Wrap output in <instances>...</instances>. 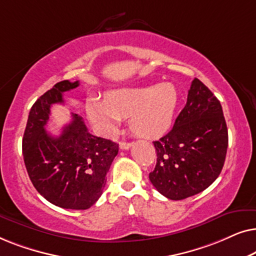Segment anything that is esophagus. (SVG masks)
Listing matches in <instances>:
<instances>
[{
	"mask_svg": "<svg viewBox=\"0 0 256 256\" xmlns=\"http://www.w3.org/2000/svg\"><path fill=\"white\" fill-rule=\"evenodd\" d=\"M130 146H132V143L124 142V141L120 142V149H122V150H128Z\"/></svg>",
	"mask_w": 256,
	"mask_h": 256,
	"instance_id": "1",
	"label": "esophagus"
}]
</instances>
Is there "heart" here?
Returning <instances> with one entry per match:
<instances>
[{"instance_id":"obj_1","label":"heart","mask_w":256,"mask_h":256,"mask_svg":"<svg viewBox=\"0 0 256 256\" xmlns=\"http://www.w3.org/2000/svg\"><path fill=\"white\" fill-rule=\"evenodd\" d=\"M178 92L171 84L127 87L112 90L106 99L90 98L86 102L90 121L104 135H113L122 118H129L135 135L154 138L166 134L172 124Z\"/></svg>"}]
</instances>
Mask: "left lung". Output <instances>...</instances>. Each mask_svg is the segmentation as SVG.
I'll return each instance as SVG.
<instances>
[{
	"instance_id": "8db88e82",
	"label": "left lung",
	"mask_w": 256,
	"mask_h": 256,
	"mask_svg": "<svg viewBox=\"0 0 256 256\" xmlns=\"http://www.w3.org/2000/svg\"><path fill=\"white\" fill-rule=\"evenodd\" d=\"M157 162L149 180L160 194L182 200L208 188L222 172L228 132L220 101L194 78L171 130L154 142Z\"/></svg>"
}]
</instances>
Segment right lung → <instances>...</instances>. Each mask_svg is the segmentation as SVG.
Returning <instances> with one entry per match:
<instances>
[{"label":"right lung","mask_w":256,"mask_h":256,"mask_svg":"<svg viewBox=\"0 0 256 256\" xmlns=\"http://www.w3.org/2000/svg\"><path fill=\"white\" fill-rule=\"evenodd\" d=\"M79 82H57L31 107L22 149L26 168L34 186L56 206L68 210L90 208L102 194L106 174L118 152V144L90 134L82 116L52 136L45 126L54 104H62V94Z\"/></svg>","instance_id":"right-lung-1"}]
</instances>
